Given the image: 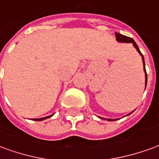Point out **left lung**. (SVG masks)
<instances>
[{"label":"left lung","mask_w":159,"mask_h":159,"mask_svg":"<svg viewBox=\"0 0 159 159\" xmlns=\"http://www.w3.org/2000/svg\"><path fill=\"white\" fill-rule=\"evenodd\" d=\"M116 34V37H117V42H131V43H133L134 47L136 48V50L138 52H140V54L141 55V58H142V61H143V65H144V70H145V73H146V87H147V70H146V68H145V60H144V56L143 54L140 52V49L138 48V46L137 44L135 43V42L134 41L132 38H130L129 36H123V35H121L119 33H115ZM108 121H112L111 119H107Z\"/></svg>","instance_id":"obj_1"}]
</instances>
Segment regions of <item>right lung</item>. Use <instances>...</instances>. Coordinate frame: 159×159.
I'll list each match as a JSON object with an SVG mask.
<instances>
[{
    "label": "right lung",
    "mask_w": 159,
    "mask_h": 159,
    "mask_svg": "<svg viewBox=\"0 0 159 159\" xmlns=\"http://www.w3.org/2000/svg\"><path fill=\"white\" fill-rule=\"evenodd\" d=\"M52 115H51V116H48V117H42V118H38V119H33V120H35V121H42V120L47 119V118H48V117H52Z\"/></svg>",
    "instance_id": "obj_1"
}]
</instances>
